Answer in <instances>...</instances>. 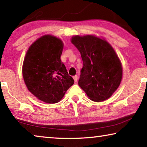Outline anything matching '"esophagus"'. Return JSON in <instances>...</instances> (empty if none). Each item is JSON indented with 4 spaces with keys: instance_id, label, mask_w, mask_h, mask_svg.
<instances>
[{
    "instance_id": "obj_1",
    "label": "esophagus",
    "mask_w": 147,
    "mask_h": 147,
    "mask_svg": "<svg viewBox=\"0 0 147 147\" xmlns=\"http://www.w3.org/2000/svg\"><path fill=\"white\" fill-rule=\"evenodd\" d=\"M73 79H74V82H76L77 80H78V76H77V75L74 76H73Z\"/></svg>"
}]
</instances>
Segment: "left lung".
I'll use <instances>...</instances> for the list:
<instances>
[{
    "instance_id": "obj_1",
    "label": "left lung",
    "mask_w": 147,
    "mask_h": 147,
    "mask_svg": "<svg viewBox=\"0 0 147 147\" xmlns=\"http://www.w3.org/2000/svg\"><path fill=\"white\" fill-rule=\"evenodd\" d=\"M71 42L83 61L79 86L93 101L102 102L110 97L120 85L123 75L115 51L106 41L93 36H76Z\"/></svg>"
}]
</instances>
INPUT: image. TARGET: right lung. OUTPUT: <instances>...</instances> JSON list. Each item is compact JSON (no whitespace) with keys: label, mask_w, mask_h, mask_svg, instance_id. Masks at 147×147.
<instances>
[{"label":"right lung","mask_w":147,"mask_h":147,"mask_svg":"<svg viewBox=\"0 0 147 147\" xmlns=\"http://www.w3.org/2000/svg\"><path fill=\"white\" fill-rule=\"evenodd\" d=\"M63 47L61 39L44 36L30 47L24 58V82L28 90L45 102H58L74 84L61 61Z\"/></svg>","instance_id":"1"}]
</instances>
